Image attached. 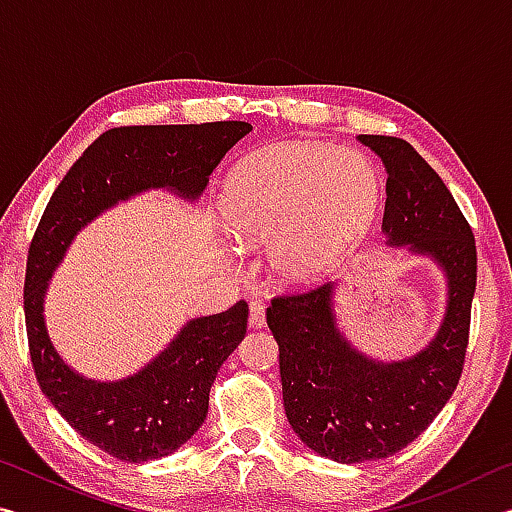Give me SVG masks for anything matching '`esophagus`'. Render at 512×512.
<instances>
[{"label": "esophagus", "mask_w": 512, "mask_h": 512, "mask_svg": "<svg viewBox=\"0 0 512 512\" xmlns=\"http://www.w3.org/2000/svg\"><path fill=\"white\" fill-rule=\"evenodd\" d=\"M248 320H250V327H264L266 325V311H264V305L259 300L250 302Z\"/></svg>", "instance_id": "esophagus-1"}]
</instances>
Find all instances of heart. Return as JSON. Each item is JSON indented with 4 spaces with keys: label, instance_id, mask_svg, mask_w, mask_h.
I'll list each match as a JSON object with an SVG mask.
<instances>
[{
    "label": "heart",
    "instance_id": "heart-1",
    "mask_svg": "<svg viewBox=\"0 0 512 512\" xmlns=\"http://www.w3.org/2000/svg\"><path fill=\"white\" fill-rule=\"evenodd\" d=\"M379 207L372 164L350 151L287 142L259 151L223 189V230L239 248L271 241L268 264L302 284L334 266L366 235Z\"/></svg>",
    "mask_w": 512,
    "mask_h": 512
}]
</instances>
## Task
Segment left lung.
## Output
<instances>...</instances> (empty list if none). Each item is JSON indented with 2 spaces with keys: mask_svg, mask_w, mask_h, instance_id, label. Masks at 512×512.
Returning <instances> with one entry per match:
<instances>
[{
  "mask_svg": "<svg viewBox=\"0 0 512 512\" xmlns=\"http://www.w3.org/2000/svg\"><path fill=\"white\" fill-rule=\"evenodd\" d=\"M359 140L388 171V244L436 259L447 273L449 302L429 348L384 366L361 357L336 329L332 284L271 300L266 323L280 348L284 411L302 443L339 463L393 456L443 411L463 375L476 289L472 228L438 173L400 137Z\"/></svg>",
  "mask_w": 512,
  "mask_h": 512,
  "instance_id": "8db88e82",
  "label": "left lung"
}]
</instances>
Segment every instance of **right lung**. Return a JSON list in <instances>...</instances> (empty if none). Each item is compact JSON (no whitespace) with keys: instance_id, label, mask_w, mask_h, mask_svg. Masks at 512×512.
Here are the masks:
<instances>
[{"instance_id":"add662e5","label":"right lung","mask_w":512,"mask_h":512,"mask_svg":"<svg viewBox=\"0 0 512 512\" xmlns=\"http://www.w3.org/2000/svg\"><path fill=\"white\" fill-rule=\"evenodd\" d=\"M250 131L248 121L110 128L60 180L31 239L24 320L33 372L69 427L119 461H153L194 436L207 415L219 368L244 339L248 302L189 320L142 372L101 384L67 368L51 345L42 318L47 280L69 241L101 210L149 187L196 198L223 155Z\"/></svg>"}]
</instances>
